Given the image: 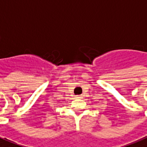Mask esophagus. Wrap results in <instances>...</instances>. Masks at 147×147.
<instances>
[{
  "mask_svg": "<svg viewBox=\"0 0 147 147\" xmlns=\"http://www.w3.org/2000/svg\"><path fill=\"white\" fill-rule=\"evenodd\" d=\"M76 98L81 99V98H82V96H81V95H78V96H76Z\"/></svg>",
  "mask_w": 147,
  "mask_h": 147,
  "instance_id": "1",
  "label": "esophagus"
}]
</instances>
